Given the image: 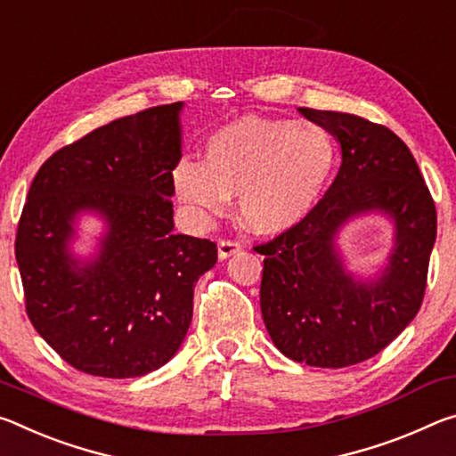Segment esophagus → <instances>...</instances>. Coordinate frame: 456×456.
Here are the masks:
<instances>
[{"label":"esophagus","mask_w":456,"mask_h":456,"mask_svg":"<svg viewBox=\"0 0 456 456\" xmlns=\"http://www.w3.org/2000/svg\"><path fill=\"white\" fill-rule=\"evenodd\" d=\"M242 250V244L236 242V240H220L218 242V258L220 260H226L230 256H234L236 252Z\"/></svg>","instance_id":"34e87169"}]
</instances>
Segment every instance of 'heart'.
<instances>
[{
	"instance_id": "obj_1",
	"label": "heart",
	"mask_w": 456,
	"mask_h": 456,
	"mask_svg": "<svg viewBox=\"0 0 456 456\" xmlns=\"http://www.w3.org/2000/svg\"><path fill=\"white\" fill-rule=\"evenodd\" d=\"M335 158L331 135L317 123L244 115L206 139L201 166L177 163L174 185L179 200L212 216L238 196L246 228L279 236L315 210Z\"/></svg>"
}]
</instances>
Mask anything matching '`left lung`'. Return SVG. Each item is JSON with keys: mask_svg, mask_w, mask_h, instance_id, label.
Listing matches in <instances>:
<instances>
[{"mask_svg": "<svg viewBox=\"0 0 456 456\" xmlns=\"http://www.w3.org/2000/svg\"><path fill=\"white\" fill-rule=\"evenodd\" d=\"M341 147V167L307 218L265 255L260 311L289 360L347 368L370 360L406 330L420 309L436 240V210L416 159L384 125L335 110L298 109ZM382 213L395 226L387 265L374 278L349 273L337 246L342 226Z\"/></svg>", "mask_w": 456, "mask_h": 456, "instance_id": "obj_1", "label": "left lung"}]
</instances>
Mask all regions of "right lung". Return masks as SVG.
<instances>
[{"instance_id":"right-lung-1","label":"right lung","mask_w":456,"mask_h":456,"mask_svg":"<svg viewBox=\"0 0 456 456\" xmlns=\"http://www.w3.org/2000/svg\"><path fill=\"white\" fill-rule=\"evenodd\" d=\"M183 102L99 126L44 163L28 191L16 260L34 330L85 374L139 378L177 354L210 240L174 232ZM105 222L97 255L71 252L76 222Z\"/></svg>"}]
</instances>
